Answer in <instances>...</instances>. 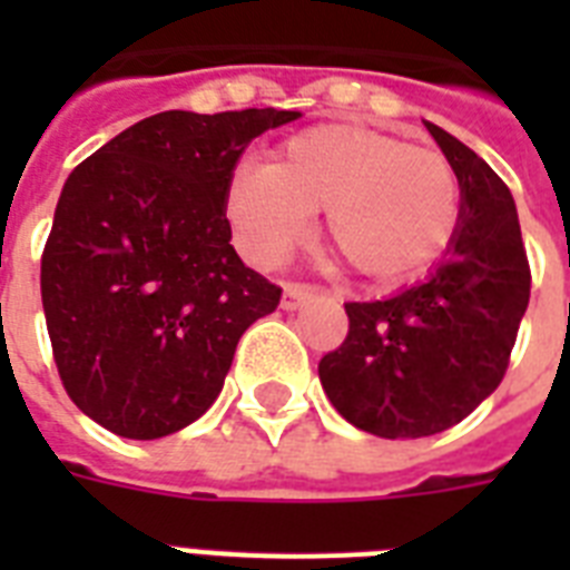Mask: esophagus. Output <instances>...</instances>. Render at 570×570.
<instances>
[{"label": "esophagus", "mask_w": 570, "mask_h": 570, "mask_svg": "<svg viewBox=\"0 0 570 570\" xmlns=\"http://www.w3.org/2000/svg\"><path fill=\"white\" fill-rule=\"evenodd\" d=\"M316 293H320V289L311 284H286L284 298H281V307H284V311H298V307H302L307 298H313Z\"/></svg>", "instance_id": "esophagus-1"}]
</instances>
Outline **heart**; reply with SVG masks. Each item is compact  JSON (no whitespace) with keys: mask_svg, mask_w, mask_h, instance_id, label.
I'll return each instance as SVG.
<instances>
[{"mask_svg":"<svg viewBox=\"0 0 570 570\" xmlns=\"http://www.w3.org/2000/svg\"><path fill=\"white\" fill-rule=\"evenodd\" d=\"M459 206L443 156L352 124L295 132L272 165H242L224 195L233 233L257 263L284 259L325 209L331 248L375 284H402L432 266Z\"/></svg>","mask_w":570,"mask_h":570,"instance_id":"heart-1","label":"heart"}]
</instances>
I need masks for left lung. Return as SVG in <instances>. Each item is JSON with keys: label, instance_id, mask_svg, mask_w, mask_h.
I'll return each instance as SVG.
<instances>
[{"label": "left lung", "instance_id": "8db88e82", "mask_svg": "<svg viewBox=\"0 0 570 570\" xmlns=\"http://www.w3.org/2000/svg\"><path fill=\"white\" fill-rule=\"evenodd\" d=\"M459 177L446 257L384 302H348L343 346L320 361L322 390L379 438H429L461 423L503 381L530 304L514 197L485 159L425 124Z\"/></svg>", "mask_w": 570, "mask_h": 570}]
</instances>
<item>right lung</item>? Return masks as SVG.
<instances>
[{"label": "right lung", "mask_w": 570, "mask_h": 570, "mask_svg": "<svg viewBox=\"0 0 570 570\" xmlns=\"http://www.w3.org/2000/svg\"><path fill=\"white\" fill-rule=\"evenodd\" d=\"M298 111H159L76 165L40 257L67 396L102 429L154 441L222 393L281 286L230 245L224 195L245 147Z\"/></svg>", "instance_id": "obj_1"}]
</instances>
